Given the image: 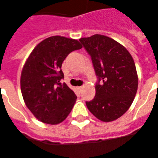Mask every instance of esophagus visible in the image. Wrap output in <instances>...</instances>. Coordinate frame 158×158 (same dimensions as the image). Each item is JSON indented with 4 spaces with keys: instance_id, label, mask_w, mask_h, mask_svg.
<instances>
[{
    "instance_id": "esophagus-1",
    "label": "esophagus",
    "mask_w": 158,
    "mask_h": 158,
    "mask_svg": "<svg viewBox=\"0 0 158 158\" xmlns=\"http://www.w3.org/2000/svg\"><path fill=\"white\" fill-rule=\"evenodd\" d=\"M77 88H78V89H79V91H82V89H83V86H79V87H77Z\"/></svg>"
}]
</instances>
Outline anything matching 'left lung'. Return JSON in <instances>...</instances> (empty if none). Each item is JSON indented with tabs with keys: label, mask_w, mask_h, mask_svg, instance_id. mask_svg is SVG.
Returning <instances> with one entry per match:
<instances>
[{
	"label": "left lung",
	"mask_w": 158,
	"mask_h": 158,
	"mask_svg": "<svg viewBox=\"0 0 158 158\" xmlns=\"http://www.w3.org/2000/svg\"><path fill=\"white\" fill-rule=\"evenodd\" d=\"M79 42L90 54L98 77L95 97L86 105L99 120L113 121L128 111L136 94L134 61L124 46L104 35L95 34Z\"/></svg>",
	"instance_id": "left-lung-1"
}]
</instances>
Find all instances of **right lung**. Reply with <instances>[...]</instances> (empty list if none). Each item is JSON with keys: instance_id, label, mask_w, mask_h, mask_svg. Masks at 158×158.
<instances>
[{"instance_id": "right-lung-1", "label": "right lung", "mask_w": 158, "mask_h": 158, "mask_svg": "<svg viewBox=\"0 0 158 158\" xmlns=\"http://www.w3.org/2000/svg\"><path fill=\"white\" fill-rule=\"evenodd\" d=\"M82 47L75 39L52 36L30 54L21 75V90L26 107L38 120L59 124L72 110L77 96L60 82L64 77L61 67L70 53Z\"/></svg>"}]
</instances>
